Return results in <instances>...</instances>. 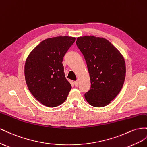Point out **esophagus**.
Here are the masks:
<instances>
[{
    "label": "esophagus",
    "instance_id": "34e87169",
    "mask_svg": "<svg viewBox=\"0 0 147 147\" xmlns=\"http://www.w3.org/2000/svg\"><path fill=\"white\" fill-rule=\"evenodd\" d=\"M74 86H76V87H78V86H79V82H78V81H74Z\"/></svg>",
    "mask_w": 147,
    "mask_h": 147
}]
</instances>
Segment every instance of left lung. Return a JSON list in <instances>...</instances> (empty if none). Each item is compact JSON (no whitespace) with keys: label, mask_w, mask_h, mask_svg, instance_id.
Masks as SVG:
<instances>
[{"label":"left lung","mask_w":147,"mask_h":147,"mask_svg":"<svg viewBox=\"0 0 147 147\" xmlns=\"http://www.w3.org/2000/svg\"><path fill=\"white\" fill-rule=\"evenodd\" d=\"M76 45L86 61L90 89L84 94L95 107L107 105L118 95L125 77L124 58L110 42L94 36L79 37Z\"/></svg>","instance_id":"obj_1"}]
</instances>
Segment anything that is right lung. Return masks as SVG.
Wrapping results in <instances>:
<instances>
[{
    "mask_svg": "<svg viewBox=\"0 0 147 147\" xmlns=\"http://www.w3.org/2000/svg\"><path fill=\"white\" fill-rule=\"evenodd\" d=\"M75 40V37L69 36L45 39L26 58L24 76L28 89L46 107H55L65 102L71 89L62 61Z\"/></svg>",
    "mask_w": 147,
    "mask_h": 147,
    "instance_id": "add662e5",
    "label": "right lung"
}]
</instances>
